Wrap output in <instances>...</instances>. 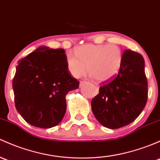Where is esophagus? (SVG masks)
<instances>
[{
	"mask_svg": "<svg viewBox=\"0 0 160 160\" xmlns=\"http://www.w3.org/2000/svg\"><path fill=\"white\" fill-rule=\"evenodd\" d=\"M86 83L85 81H80V87H82V86H83Z\"/></svg>",
	"mask_w": 160,
	"mask_h": 160,
	"instance_id": "obj_1",
	"label": "esophagus"
}]
</instances>
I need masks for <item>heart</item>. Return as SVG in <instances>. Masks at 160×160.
Instances as JSON below:
<instances>
[{"mask_svg":"<svg viewBox=\"0 0 160 160\" xmlns=\"http://www.w3.org/2000/svg\"><path fill=\"white\" fill-rule=\"evenodd\" d=\"M74 54L67 53V70L79 78L88 72L94 80L104 83L112 80L120 72L123 62V52L115 44H85L77 48Z\"/></svg>","mask_w":160,"mask_h":160,"instance_id":"heart-1","label":"heart"}]
</instances>
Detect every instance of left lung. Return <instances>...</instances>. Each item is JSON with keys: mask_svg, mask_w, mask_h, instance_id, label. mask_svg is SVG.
<instances>
[{"mask_svg": "<svg viewBox=\"0 0 160 160\" xmlns=\"http://www.w3.org/2000/svg\"><path fill=\"white\" fill-rule=\"evenodd\" d=\"M144 63L140 53L126 50L118 74L100 84L91 107L95 117L103 127L109 129L125 127L142 112L148 97Z\"/></svg>", "mask_w": 160, "mask_h": 160, "instance_id": "8db88e82", "label": "left lung"}]
</instances>
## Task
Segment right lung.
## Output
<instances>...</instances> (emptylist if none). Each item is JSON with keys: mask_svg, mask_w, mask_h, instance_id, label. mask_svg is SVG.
I'll list each match as a JSON object with an SVG mask.
<instances>
[{"mask_svg": "<svg viewBox=\"0 0 160 160\" xmlns=\"http://www.w3.org/2000/svg\"><path fill=\"white\" fill-rule=\"evenodd\" d=\"M79 84L67 70L64 50L40 47L18 61L12 84L15 107L31 125L51 128L64 117L66 95Z\"/></svg>", "mask_w": 160, "mask_h": 160, "instance_id": "obj_1", "label": "right lung"}]
</instances>
